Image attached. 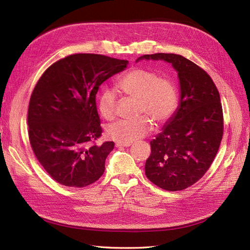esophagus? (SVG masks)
<instances>
[{"instance_id":"1","label":"esophagus","mask_w":250,"mask_h":250,"mask_svg":"<svg viewBox=\"0 0 250 250\" xmlns=\"http://www.w3.org/2000/svg\"><path fill=\"white\" fill-rule=\"evenodd\" d=\"M131 146V143H116V147H129Z\"/></svg>"}]
</instances>
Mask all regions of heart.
Masks as SVG:
<instances>
[{
    "label": "heart",
    "mask_w": 250,
    "mask_h": 250,
    "mask_svg": "<svg viewBox=\"0 0 250 250\" xmlns=\"http://www.w3.org/2000/svg\"><path fill=\"white\" fill-rule=\"evenodd\" d=\"M119 89L128 97L138 99V112L147 113L156 123H164L172 117L178 105V92L174 83L161 78L156 72L134 69L118 82ZM98 110L105 120L116 116V97L112 90H104L98 99ZM152 130L147 116L121 120L107 128L108 138L119 143H132Z\"/></svg>",
    "instance_id": "b5f03b06"
}]
</instances>
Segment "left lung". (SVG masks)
Instances as JSON below:
<instances>
[{"mask_svg":"<svg viewBox=\"0 0 250 250\" xmlns=\"http://www.w3.org/2000/svg\"><path fill=\"white\" fill-rule=\"evenodd\" d=\"M164 60L177 72L180 99L176 111L150 142L151 154L145 174L166 191H180L206 174L223 135L220 95L208 74L177 54L155 53L140 60Z\"/></svg>","mask_w":250,"mask_h":250,"instance_id":"obj_1","label":"left lung"}]
</instances>
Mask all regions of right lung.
<instances>
[{"label":"right lung","instance_id":"right-lung-1","mask_svg":"<svg viewBox=\"0 0 250 250\" xmlns=\"http://www.w3.org/2000/svg\"><path fill=\"white\" fill-rule=\"evenodd\" d=\"M127 64L99 54H74L53 63L37 81L29 102V140L43 169L60 185L83 188L104 173L115 143L95 144L102 133L96 94Z\"/></svg>","mask_w":250,"mask_h":250}]
</instances>
